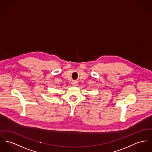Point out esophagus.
I'll return each instance as SVG.
<instances>
[{"instance_id": "34e87169", "label": "esophagus", "mask_w": 152, "mask_h": 152, "mask_svg": "<svg viewBox=\"0 0 152 152\" xmlns=\"http://www.w3.org/2000/svg\"><path fill=\"white\" fill-rule=\"evenodd\" d=\"M77 85H78V82H77V81H74V82H72V85L73 86H77Z\"/></svg>"}]
</instances>
